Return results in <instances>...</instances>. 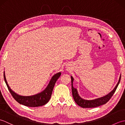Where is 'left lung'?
I'll list each match as a JSON object with an SVG mask.
<instances>
[{"label":"left lung","instance_id":"1","mask_svg":"<svg viewBox=\"0 0 125 125\" xmlns=\"http://www.w3.org/2000/svg\"><path fill=\"white\" fill-rule=\"evenodd\" d=\"M71 89H72L73 96L76 103L78 106H81L83 108H93V107L99 106L100 105L105 104L108 101H109V100L111 99V97H112L113 94H115V91H116V89L117 88L119 83H120L121 76L120 77V78H119L118 83L117 84H116V85L115 87V89H114L111 92H110L109 94L101 98H97V99H95L94 100H90L84 99L79 96L77 92V89L74 88L73 87V78L72 76H71Z\"/></svg>","mask_w":125,"mask_h":125}]
</instances>
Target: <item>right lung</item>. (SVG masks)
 I'll use <instances>...</instances> for the list:
<instances>
[{"label": "right lung", "instance_id": "1", "mask_svg": "<svg viewBox=\"0 0 125 125\" xmlns=\"http://www.w3.org/2000/svg\"><path fill=\"white\" fill-rule=\"evenodd\" d=\"M61 75V73H56L52 76L50 80L49 84L44 91L39 93L35 95H31V96H22L20 95L13 92L10 89L8 85L6 78H5V72L4 73V78L5 83H6L7 88L9 89L10 94L12 95L13 98L20 104L23 105L28 107H39L43 106L46 104L50 99L52 92L53 89L55 84L56 82L57 79L60 77Z\"/></svg>", "mask_w": 125, "mask_h": 125}]
</instances>
